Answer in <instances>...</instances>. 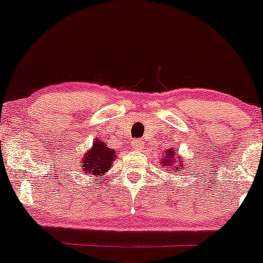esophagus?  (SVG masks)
Listing matches in <instances>:
<instances>
[{"label":"esophagus","mask_w":263,"mask_h":263,"mask_svg":"<svg viewBox=\"0 0 263 263\" xmlns=\"http://www.w3.org/2000/svg\"><path fill=\"white\" fill-rule=\"evenodd\" d=\"M131 146L134 150H141L144 145H142V142L140 141V140H134V141L131 142Z\"/></svg>","instance_id":"obj_1"}]
</instances>
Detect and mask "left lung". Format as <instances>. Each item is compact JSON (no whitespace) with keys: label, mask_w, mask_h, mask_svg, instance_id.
<instances>
[{"label":"left lung","mask_w":263,"mask_h":263,"mask_svg":"<svg viewBox=\"0 0 263 263\" xmlns=\"http://www.w3.org/2000/svg\"><path fill=\"white\" fill-rule=\"evenodd\" d=\"M177 155V153H174L172 148H168V151H165V155H164V159L161 160V165L164 166V168H171V169H174V171L178 172V174L182 173V171H185L183 166H184V159L179 162V160H181V158H178V160H174V156Z\"/></svg>","instance_id":"obj_1"}]
</instances>
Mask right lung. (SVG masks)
<instances>
[{"mask_svg": "<svg viewBox=\"0 0 263 263\" xmlns=\"http://www.w3.org/2000/svg\"><path fill=\"white\" fill-rule=\"evenodd\" d=\"M116 158V151L113 148H109L104 142L95 139V141L92 142V147H90L87 153L84 154V156L81 158V171L87 176L99 178L97 179V182L102 181L105 172L112 168V164Z\"/></svg>", "mask_w": 263, "mask_h": 263, "instance_id": "right-lung-1", "label": "right lung"}]
</instances>
